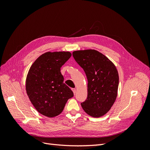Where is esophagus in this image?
<instances>
[{"label": "esophagus", "mask_w": 150, "mask_h": 150, "mask_svg": "<svg viewBox=\"0 0 150 150\" xmlns=\"http://www.w3.org/2000/svg\"><path fill=\"white\" fill-rule=\"evenodd\" d=\"M72 91H73L74 94H76V89H75V88H72Z\"/></svg>", "instance_id": "1"}]
</instances>
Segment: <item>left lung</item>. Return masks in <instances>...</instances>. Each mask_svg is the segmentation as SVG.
I'll list each match as a JSON object with an SVG mask.
<instances>
[{
	"mask_svg": "<svg viewBox=\"0 0 150 150\" xmlns=\"http://www.w3.org/2000/svg\"><path fill=\"white\" fill-rule=\"evenodd\" d=\"M72 56L84 71L88 82V97L81 106L91 116L104 115L117 97L119 76L115 66L96 50L77 51Z\"/></svg>",
	"mask_w": 150,
	"mask_h": 150,
	"instance_id": "left-lung-1",
	"label": "left lung"
}]
</instances>
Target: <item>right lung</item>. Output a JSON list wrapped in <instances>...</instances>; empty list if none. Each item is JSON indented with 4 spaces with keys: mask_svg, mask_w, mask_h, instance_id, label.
<instances>
[{
    "mask_svg": "<svg viewBox=\"0 0 150 150\" xmlns=\"http://www.w3.org/2000/svg\"><path fill=\"white\" fill-rule=\"evenodd\" d=\"M71 56L69 52L43 54L31 66L26 79V91L37 111L52 117L61 113L73 92L64 83L61 67Z\"/></svg>",
    "mask_w": 150,
    "mask_h": 150,
    "instance_id": "right-lung-1",
    "label": "right lung"
}]
</instances>
